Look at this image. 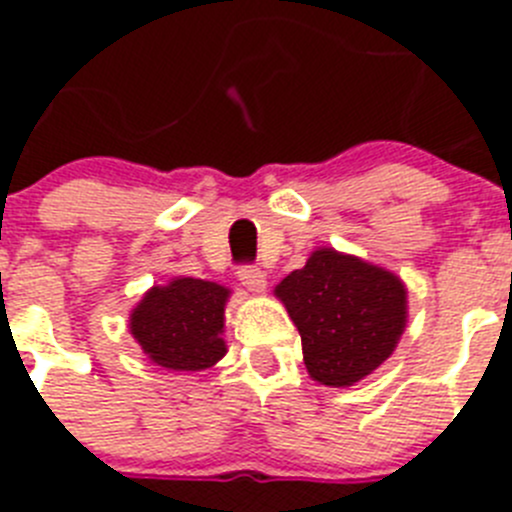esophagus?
Returning a JSON list of instances; mask_svg holds the SVG:
<instances>
[{
    "instance_id": "esophagus-1",
    "label": "esophagus",
    "mask_w": 512,
    "mask_h": 512,
    "mask_svg": "<svg viewBox=\"0 0 512 512\" xmlns=\"http://www.w3.org/2000/svg\"><path fill=\"white\" fill-rule=\"evenodd\" d=\"M238 279H241L243 287H248L251 292H264L266 289V274L256 266H241L238 269Z\"/></svg>"
}]
</instances>
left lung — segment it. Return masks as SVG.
Instances as JSON below:
<instances>
[{"instance_id":"obj_1","label":"left lung","mask_w":512,"mask_h":512,"mask_svg":"<svg viewBox=\"0 0 512 512\" xmlns=\"http://www.w3.org/2000/svg\"><path fill=\"white\" fill-rule=\"evenodd\" d=\"M302 338L307 374L351 387L390 359L408 323V289L392 271L359 256L318 248L277 284Z\"/></svg>"}]
</instances>
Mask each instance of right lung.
Here are the masks:
<instances>
[{"instance_id":"add662e5","label":"right lung","mask_w":512,"mask_h":512,"mask_svg":"<svg viewBox=\"0 0 512 512\" xmlns=\"http://www.w3.org/2000/svg\"><path fill=\"white\" fill-rule=\"evenodd\" d=\"M230 289L205 279L176 277L151 287L130 312V333L153 364L202 372L225 356V302Z\"/></svg>"}]
</instances>
